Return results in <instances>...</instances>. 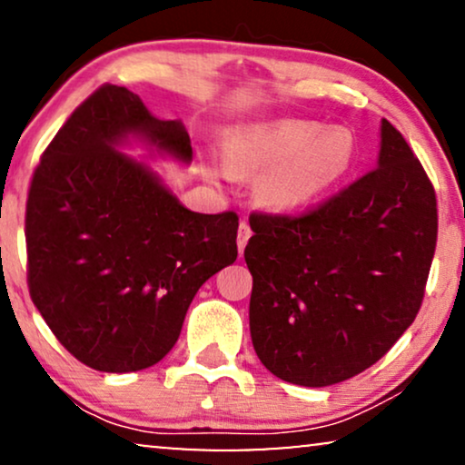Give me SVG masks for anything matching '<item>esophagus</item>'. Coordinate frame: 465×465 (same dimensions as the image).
Listing matches in <instances>:
<instances>
[{
  "mask_svg": "<svg viewBox=\"0 0 465 465\" xmlns=\"http://www.w3.org/2000/svg\"><path fill=\"white\" fill-rule=\"evenodd\" d=\"M250 237H252V228H250V224H247L245 220H241L239 234H237V245H239V253H241V256H243V250H245V245H247V241H250Z\"/></svg>",
  "mask_w": 465,
  "mask_h": 465,
  "instance_id": "obj_1",
  "label": "esophagus"
}]
</instances>
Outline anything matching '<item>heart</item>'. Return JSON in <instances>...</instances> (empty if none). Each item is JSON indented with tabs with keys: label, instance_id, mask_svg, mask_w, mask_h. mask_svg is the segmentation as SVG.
I'll return each instance as SVG.
<instances>
[{
	"label": "heart",
	"instance_id": "heart-1",
	"mask_svg": "<svg viewBox=\"0 0 465 465\" xmlns=\"http://www.w3.org/2000/svg\"><path fill=\"white\" fill-rule=\"evenodd\" d=\"M351 131L311 120H277L239 129L224 161L237 175L264 173L260 194L272 209L296 212L334 193L355 167Z\"/></svg>",
	"mask_w": 465,
	"mask_h": 465
}]
</instances>
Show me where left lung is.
<instances>
[{
	"label": "left lung",
	"instance_id": "1",
	"mask_svg": "<svg viewBox=\"0 0 465 465\" xmlns=\"http://www.w3.org/2000/svg\"><path fill=\"white\" fill-rule=\"evenodd\" d=\"M250 226V332L275 377L341 383L415 322L436 250V193L385 118L377 169L307 213H253Z\"/></svg>",
	"mask_w": 465,
	"mask_h": 465
}]
</instances>
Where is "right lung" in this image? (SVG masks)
Masks as SVG:
<instances>
[{
    "label": "right lung",
    "instance_id": "right-lung-1",
    "mask_svg": "<svg viewBox=\"0 0 465 465\" xmlns=\"http://www.w3.org/2000/svg\"><path fill=\"white\" fill-rule=\"evenodd\" d=\"M129 135L193 161L180 120H158L129 88L104 84L44 150L25 213L31 301L56 341L101 372L161 361L201 285L237 260V213L183 207L116 150Z\"/></svg>",
    "mask_w": 465,
    "mask_h": 465
}]
</instances>
